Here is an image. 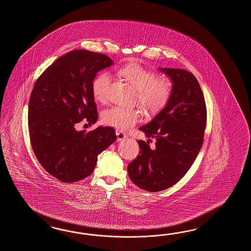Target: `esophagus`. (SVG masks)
Here are the masks:
<instances>
[{"label": "esophagus", "instance_id": "esophagus-1", "mask_svg": "<svg viewBox=\"0 0 251 251\" xmlns=\"http://www.w3.org/2000/svg\"><path fill=\"white\" fill-rule=\"evenodd\" d=\"M116 135L117 141H123V140H125L127 138V135L123 133V132H121V131H116Z\"/></svg>", "mask_w": 251, "mask_h": 251}]
</instances>
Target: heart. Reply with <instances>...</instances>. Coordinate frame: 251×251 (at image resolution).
Here are the masks:
<instances>
[{"label":"heart","instance_id":"b5f03b06","mask_svg":"<svg viewBox=\"0 0 251 251\" xmlns=\"http://www.w3.org/2000/svg\"><path fill=\"white\" fill-rule=\"evenodd\" d=\"M120 74L137 91V100L145 110L156 113L169 102L172 92V83L168 79H158V75L138 63H129L120 69ZM111 76L108 72H101L93 79L92 94L100 102L109 98ZM141 110L136 108L113 106L101 113V120L106 125L119 130H128L140 122Z\"/></svg>","mask_w":251,"mask_h":251}]
</instances>
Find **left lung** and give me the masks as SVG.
<instances>
[{
    "instance_id": "obj_1",
    "label": "left lung",
    "mask_w": 251,
    "mask_h": 251,
    "mask_svg": "<svg viewBox=\"0 0 251 251\" xmlns=\"http://www.w3.org/2000/svg\"><path fill=\"white\" fill-rule=\"evenodd\" d=\"M172 82L171 99L152 120L140 127L147 142L138 141L141 151L128 165L131 181L148 191H160L177 183L201 149L207 110L195 76L181 69L159 68ZM154 138L151 149L149 140Z\"/></svg>"
}]
</instances>
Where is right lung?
Masks as SVG:
<instances>
[{"label": "right lung", "instance_id": "1", "mask_svg": "<svg viewBox=\"0 0 251 251\" xmlns=\"http://www.w3.org/2000/svg\"><path fill=\"white\" fill-rule=\"evenodd\" d=\"M112 64L108 56L74 50L58 58L33 86L28 113L31 147L44 170L62 182L90 176L99 154L116 141L111 127L75 128L82 120L97 122L92 80Z\"/></svg>", "mask_w": 251, "mask_h": 251}]
</instances>
